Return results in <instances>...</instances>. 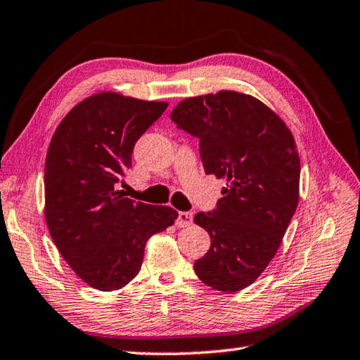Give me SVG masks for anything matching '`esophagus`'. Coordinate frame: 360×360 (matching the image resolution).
Wrapping results in <instances>:
<instances>
[{
	"label": "esophagus",
	"instance_id": "1",
	"mask_svg": "<svg viewBox=\"0 0 360 360\" xmlns=\"http://www.w3.org/2000/svg\"><path fill=\"white\" fill-rule=\"evenodd\" d=\"M192 222H193L192 212H186V211L178 212V219H176V225H178V227H188V225H192Z\"/></svg>",
	"mask_w": 360,
	"mask_h": 360
}]
</instances>
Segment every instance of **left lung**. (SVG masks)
<instances>
[{
    "mask_svg": "<svg viewBox=\"0 0 360 360\" xmlns=\"http://www.w3.org/2000/svg\"><path fill=\"white\" fill-rule=\"evenodd\" d=\"M172 120L200 139L205 173L227 181L216 210L195 214L211 248L193 270L214 290L238 292L275 257L297 210L300 157L294 136L260 100L233 90L182 100Z\"/></svg>",
    "mask_w": 360,
    "mask_h": 360,
    "instance_id": "8db88e82",
    "label": "left lung"
}]
</instances>
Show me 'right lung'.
<instances>
[{"instance_id":"1","label":"right lung","mask_w":360,"mask_h":360,"mask_svg":"<svg viewBox=\"0 0 360 360\" xmlns=\"http://www.w3.org/2000/svg\"><path fill=\"white\" fill-rule=\"evenodd\" d=\"M165 101L100 92L71 109L49 144L44 214L53 243L90 288L122 289L139 273L146 243L174 224L178 212L115 191L139 136Z\"/></svg>"}]
</instances>
